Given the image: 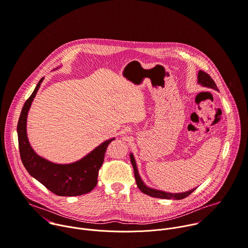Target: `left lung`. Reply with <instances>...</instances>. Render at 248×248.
<instances>
[{
  "label": "left lung",
  "mask_w": 248,
  "mask_h": 248,
  "mask_svg": "<svg viewBox=\"0 0 248 248\" xmlns=\"http://www.w3.org/2000/svg\"><path fill=\"white\" fill-rule=\"evenodd\" d=\"M198 84L204 87V88H208V89L218 91L217 86L214 82V80L211 78V77L208 74H206L205 72L202 71V70H200L199 73H198ZM129 156H130V161H131L132 167H133L134 176H135L137 187L145 195H148V196L153 197V198L166 199V200H182V199H185L186 197H188L189 195H191L197 189V188H195V189H192V190L184 192V193H169V192H164V191L150 188L143 182V180L141 179V177L139 175L138 169H137V166H136V161H135L133 154L130 153Z\"/></svg>",
  "instance_id": "left-lung-1"
}]
</instances>
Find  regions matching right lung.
I'll return each instance as SVG.
<instances>
[{
    "mask_svg": "<svg viewBox=\"0 0 248 248\" xmlns=\"http://www.w3.org/2000/svg\"><path fill=\"white\" fill-rule=\"evenodd\" d=\"M40 79L33 93L25 102L17 124L20 157L29 174L57 196L75 197L92 192L97 185L98 171L102 166L107 146L115 140L108 139L82 158L71 163H55L39 155L31 147L27 137V116L31 104L40 89Z\"/></svg>",
    "mask_w": 248,
    "mask_h": 248,
    "instance_id": "obj_1",
    "label": "right lung"
}]
</instances>
